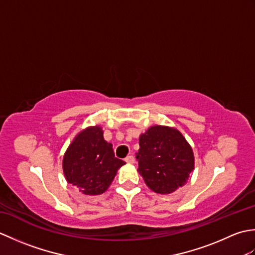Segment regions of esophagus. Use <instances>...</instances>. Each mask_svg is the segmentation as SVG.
<instances>
[{
    "label": "esophagus",
    "instance_id": "esophagus-1",
    "mask_svg": "<svg viewBox=\"0 0 255 255\" xmlns=\"http://www.w3.org/2000/svg\"><path fill=\"white\" fill-rule=\"evenodd\" d=\"M125 161L127 162V163H130V164H132L133 162H134V158H133V155H128L126 159H125Z\"/></svg>",
    "mask_w": 255,
    "mask_h": 255
}]
</instances>
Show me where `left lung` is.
<instances>
[{
	"mask_svg": "<svg viewBox=\"0 0 255 255\" xmlns=\"http://www.w3.org/2000/svg\"><path fill=\"white\" fill-rule=\"evenodd\" d=\"M138 172L154 193L166 195L185 185L195 167L191 144L176 128L154 125L139 137Z\"/></svg>",
	"mask_w": 255,
	"mask_h": 255,
	"instance_id": "left-lung-1",
	"label": "left lung"
}]
</instances>
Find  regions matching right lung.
<instances>
[{"instance_id":"add662e5","label":"right lung","mask_w":255,"mask_h":255,"mask_svg":"<svg viewBox=\"0 0 255 255\" xmlns=\"http://www.w3.org/2000/svg\"><path fill=\"white\" fill-rule=\"evenodd\" d=\"M103 133L99 125L86 127L74 137L63 155L62 170L67 182L89 196L105 193L117 171L126 164L115 158L113 144Z\"/></svg>"}]
</instances>
